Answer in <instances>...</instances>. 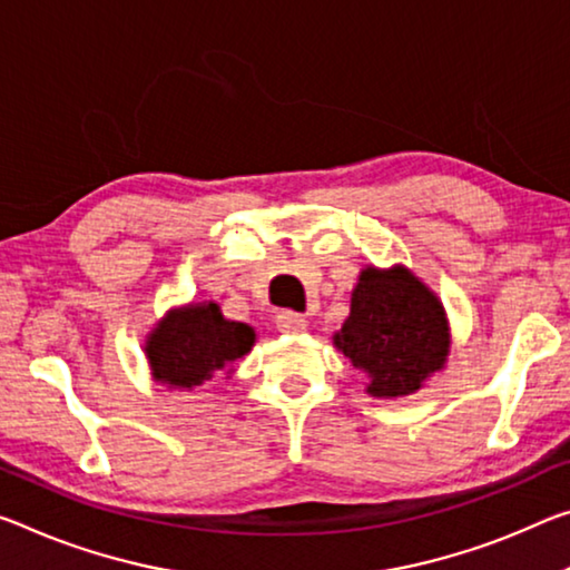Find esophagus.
Listing matches in <instances>:
<instances>
[{
  "label": "esophagus",
  "instance_id": "1",
  "mask_svg": "<svg viewBox=\"0 0 570 570\" xmlns=\"http://www.w3.org/2000/svg\"><path fill=\"white\" fill-rule=\"evenodd\" d=\"M276 330L284 334H302V332H306V320L302 317V314H294V312H278Z\"/></svg>",
  "mask_w": 570,
  "mask_h": 570
}]
</instances>
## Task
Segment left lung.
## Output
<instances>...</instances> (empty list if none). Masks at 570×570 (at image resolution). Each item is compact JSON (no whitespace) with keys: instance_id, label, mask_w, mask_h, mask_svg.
Masks as SVG:
<instances>
[{"instance_id":"1","label":"left lung","mask_w":570,"mask_h":570,"mask_svg":"<svg viewBox=\"0 0 570 570\" xmlns=\"http://www.w3.org/2000/svg\"><path fill=\"white\" fill-rule=\"evenodd\" d=\"M334 347L365 373L373 399H405L441 373L451 352V327L436 292L411 268L365 266L350 294V317Z\"/></svg>"}]
</instances>
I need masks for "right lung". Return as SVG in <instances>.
Masks as SVG:
<instances>
[{
  "mask_svg": "<svg viewBox=\"0 0 570 570\" xmlns=\"http://www.w3.org/2000/svg\"><path fill=\"white\" fill-rule=\"evenodd\" d=\"M256 345V330L223 317L218 302L175 306L144 340L149 373L167 391H195L215 375L230 377Z\"/></svg>",
  "mask_w": 570,
  "mask_h": 570,
  "instance_id": "1",
  "label": "right lung"
}]
</instances>
